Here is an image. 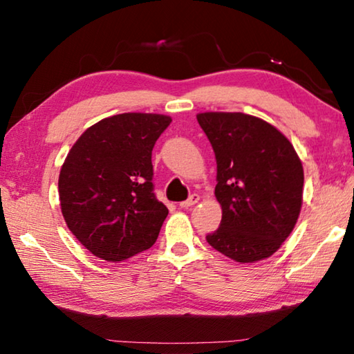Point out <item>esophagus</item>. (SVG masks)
<instances>
[{"instance_id": "34e87169", "label": "esophagus", "mask_w": 354, "mask_h": 354, "mask_svg": "<svg viewBox=\"0 0 354 354\" xmlns=\"http://www.w3.org/2000/svg\"><path fill=\"white\" fill-rule=\"evenodd\" d=\"M198 201H200V195L198 194H192L187 200L179 203V207H192V206H195Z\"/></svg>"}]
</instances>
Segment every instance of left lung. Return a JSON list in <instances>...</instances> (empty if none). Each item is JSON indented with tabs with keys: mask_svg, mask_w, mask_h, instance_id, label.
I'll return each mask as SVG.
<instances>
[{
	"mask_svg": "<svg viewBox=\"0 0 354 354\" xmlns=\"http://www.w3.org/2000/svg\"><path fill=\"white\" fill-rule=\"evenodd\" d=\"M217 160L221 223L207 243L230 259L270 257L290 236L303 203V165L289 139L242 112L196 115Z\"/></svg>",
	"mask_w": 354,
	"mask_h": 354,
	"instance_id": "left-lung-1",
	"label": "left lung"
}]
</instances>
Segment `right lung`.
Returning a JSON list of instances; mask_svg holds the SVG:
<instances>
[{"mask_svg": "<svg viewBox=\"0 0 354 354\" xmlns=\"http://www.w3.org/2000/svg\"><path fill=\"white\" fill-rule=\"evenodd\" d=\"M170 123L160 113L103 118L65 158L59 175L65 223L100 259L127 261L158 239L169 209L153 192L151 151Z\"/></svg>", "mask_w": 354, "mask_h": 354, "instance_id": "1", "label": "right lung"}]
</instances>
